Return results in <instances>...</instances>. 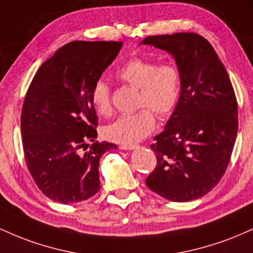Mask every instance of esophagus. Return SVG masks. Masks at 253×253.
I'll list each match as a JSON object with an SVG mask.
<instances>
[{
	"mask_svg": "<svg viewBox=\"0 0 253 253\" xmlns=\"http://www.w3.org/2000/svg\"><path fill=\"white\" fill-rule=\"evenodd\" d=\"M136 145L135 144H121L120 149L121 150H133L135 149Z\"/></svg>",
	"mask_w": 253,
	"mask_h": 253,
	"instance_id": "34e87169",
	"label": "esophagus"
}]
</instances>
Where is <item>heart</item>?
<instances>
[{
  "mask_svg": "<svg viewBox=\"0 0 253 253\" xmlns=\"http://www.w3.org/2000/svg\"><path fill=\"white\" fill-rule=\"evenodd\" d=\"M117 76L133 88H138L136 107L132 114H125L104 127V135L112 141L132 144L147 136L156 127V115L168 117L175 110L182 94V71L173 62L132 58L117 72ZM96 112L104 118L113 114L112 92L103 80H97L90 91Z\"/></svg>",
  "mask_w": 253,
  "mask_h": 253,
  "instance_id": "1",
  "label": "heart"
}]
</instances>
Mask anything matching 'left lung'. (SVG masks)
Returning <instances> with one entry per match:
<instances>
[{
    "label": "left lung",
    "mask_w": 253,
    "mask_h": 253,
    "mask_svg": "<svg viewBox=\"0 0 253 253\" xmlns=\"http://www.w3.org/2000/svg\"><path fill=\"white\" fill-rule=\"evenodd\" d=\"M141 43L169 52L182 71L181 98L165 129L153 139L157 165L145 182L170 201L196 200L215 187L231 161L238 132L234 89L202 36L163 34Z\"/></svg>",
    "instance_id": "left-lung-1"
}]
</instances>
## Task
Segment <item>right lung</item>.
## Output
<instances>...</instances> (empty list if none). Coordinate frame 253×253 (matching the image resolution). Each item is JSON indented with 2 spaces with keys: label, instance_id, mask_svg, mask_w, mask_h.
Wrapping results in <instances>:
<instances>
[{
  "label": "right lung",
  "instance_id": "obj_1",
  "mask_svg": "<svg viewBox=\"0 0 253 253\" xmlns=\"http://www.w3.org/2000/svg\"><path fill=\"white\" fill-rule=\"evenodd\" d=\"M121 46L66 43L42 64L28 86L21 112L25 161L38 188L53 201L81 202L100 190V158L117 145L96 140L98 119L90 91Z\"/></svg>",
  "mask_w": 253,
  "mask_h": 253
}]
</instances>
